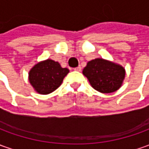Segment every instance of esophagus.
Instances as JSON below:
<instances>
[{"instance_id":"esophagus-1","label":"esophagus","mask_w":149,"mask_h":149,"mask_svg":"<svg viewBox=\"0 0 149 149\" xmlns=\"http://www.w3.org/2000/svg\"><path fill=\"white\" fill-rule=\"evenodd\" d=\"M74 70H76V71H80L81 70V67L80 66H78V67H75V68L74 69Z\"/></svg>"}]
</instances>
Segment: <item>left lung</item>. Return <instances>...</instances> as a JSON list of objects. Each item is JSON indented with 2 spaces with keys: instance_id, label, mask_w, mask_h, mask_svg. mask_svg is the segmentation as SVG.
Returning <instances> with one entry per match:
<instances>
[{
  "instance_id": "8db88e82",
  "label": "left lung",
  "mask_w": 149,
  "mask_h": 149,
  "mask_svg": "<svg viewBox=\"0 0 149 149\" xmlns=\"http://www.w3.org/2000/svg\"><path fill=\"white\" fill-rule=\"evenodd\" d=\"M83 74L96 91L110 93L121 87L125 77V70L119 65L96 58L88 61Z\"/></svg>"
}]
</instances>
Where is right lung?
Returning a JSON list of instances; mask_svg holds the SVG:
<instances>
[{"label": "right lung", "mask_w": 149, "mask_h": 149, "mask_svg": "<svg viewBox=\"0 0 149 149\" xmlns=\"http://www.w3.org/2000/svg\"><path fill=\"white\" fill-rule=\"evenodd\" d=\"M69 73L57 61L48 59L36 64L29 72V81L35 90L40 94H49L61 84Z\"/></svg>", "instance_id": "right-lung-1"}]
</instances>
